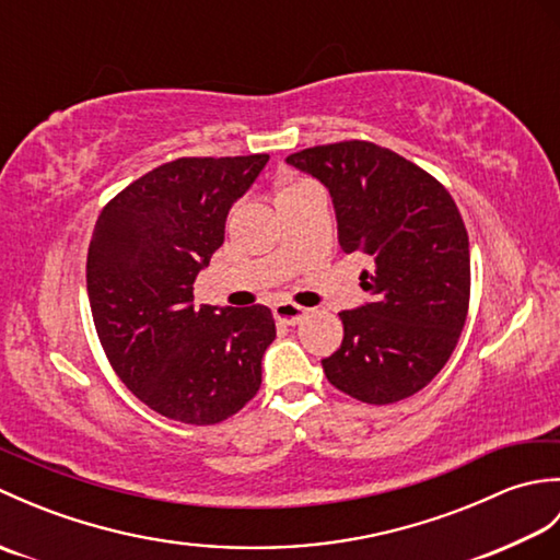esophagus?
<instances>
[{"instance_id": "34e87169", "label": "esophagus", "mask_w": 560, "mask_h": 560, "mask_svg": "<svg viewBox=\"0 0 560 560\" xmlns=\"http://www.w3.org/2000/svg\"><path fill=\"white\" fill-rule=\"evenodd\" d=\"M271 311H273V317H277L279 323H283V325H299L301 319L307 315L305 307L295 305V303H291V301H279V303H273Z\"/></svg>"}]
</instances>
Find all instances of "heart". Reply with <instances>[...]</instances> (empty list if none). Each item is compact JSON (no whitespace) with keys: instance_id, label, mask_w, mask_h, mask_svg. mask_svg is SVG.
<instances>
[{"instance_id":"b5f03b06","label":"heart","mask_w":560,"mask_h":560,"mask_svg":"<svg viewBox=\"0 0 560 560\" xmlns=\"http://www.w3.org/2000/svg\"><path fill=\"white\" fill-rule=\"evenodd\" d=\"M301 185H307L305 180H295V183H291V185H287V187H283L281 189V192H287V189H293V187H301Z\"/></svg>"}]
</instances>
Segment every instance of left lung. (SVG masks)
Returning <instances> with one entry per match:
<instances>
[{"label": "left lung", "mask_w": 560, "mask_h": 560, "mask_svg": "<svg viewBox=\"0 0 560 560\" xmlns=\"http://www.w3.org/2000/svg\"><path fill=\"white\" fill-rule=\"evenodd\" d=\"M289 165L329 189L339 245L363 253L371 301L339 313L341 347L323 361L331 385L365 404L423 389L457 347L469 311V237L433 175L371 141L291 153Z\"/></svg>", "instance_id": "1"}]
</instances>
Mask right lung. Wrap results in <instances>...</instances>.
Listing matches in <instances>:
<instances>
[{
  "label": "right lung",
  "mask_w": 560,
  "mask_h": 560,
  "mask_svg": "<svg viewBox=\"0 0 560 560\" xmlns=\"http://www.w3.org/2000/svg\"><path fill=\"white\" fill-rule=\"evenodd\" d=\"M267 161L163 163L110 199L93 229L86 289L103 351L127 389L165 419L221 423L261 385V355L277 337L269 307L197 305L192 283Z\"/></svg>",
  "instance_id": "obj_1"
}]
</instances>
